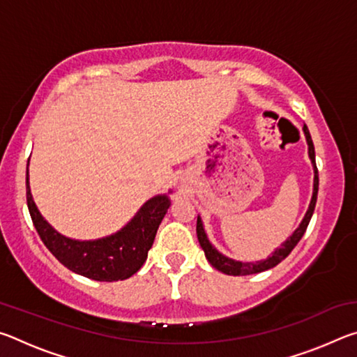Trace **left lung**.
I'll list each match as a JSON object with an SVG mask.
<instances>
[{
  "label": "left lung",
  "mask_w": 357,
  "mask_h": 357,
  "mask_svg": "<svg viewBox=\"0 0 357 357\" xmlns=\"http://www.w3.org/2000/svg\"><path fill=\"white\" fill-rule=\"evenodd\" d=\"M304 130V135H305V142H307V146H309V159L312 162V167H313V192H312V198H310V203H309V208H307L304 217H302V220L299 223V227L294 229L293 234L289 238H287V241H283L280 244V247H277V249L271 253V255L266 258V259H259V261H238V259H233V258H228L223 255L222 252H219L215 249V247L211 244V241L208 239V234L204 231V225H203V220L202 217L198 215L197 217V236H198V243H200L202 249L204 252V255H206L208 261L211 263L213 268H215L217 271H220V273L227 274V275H250V274H258V273H263V271H268L271 268H274V266L279 264L280 261H283L291 250L296 247V244L299 243L301 238L304 236L307 227H309V222L313 215V211H315V204H317V195H318V170H317V162H315V148H313V142H312V137H310V132L307 129V126L302 128Z\"/></svg>",
  "instance_id": "left-lung-1"
}]
</instances>
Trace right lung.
Instances as JSON below:
<instances>
[{"label":"right lung","instance_id":"right-lung-1","mask_svg":"<svg viewBox=\"0 0 357 357\" xmlns=\"http://www.w3.org/2000/svg\"><path fill=\"white\" fill-rule=\"evenodd\" d=\"M170 193L172 190H168L149 198L123 228L110 236L89 241L72 239L56 231L42 217L33 200L26 168L28 209L42 243L72 273L98 282L126 280L142 268L153 247L157 228L172 204Z\"/></svg>","mask_w":357,"mask_h":357}]
</instances>
